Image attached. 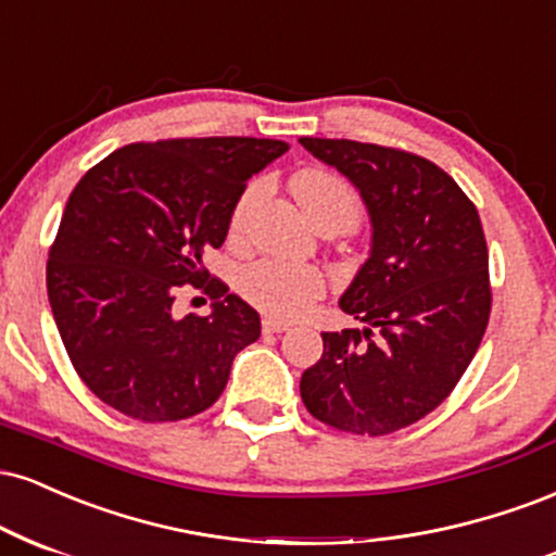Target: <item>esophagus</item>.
<instances>
[{"mask_svg":"<svg viewBox=\"0 0 556 556\" xmlns=\"http://www.w3.org/2000/svg\"><path fill=\"white\" fill-rule=\"evenodd\" d=\"M291 325L283 323V319H273V317H265L263 319V332H286Z\"/></svg>","mask_w":556,"mask_h":556,"instance_id":"1","label":"esophagus"}]
</instances>
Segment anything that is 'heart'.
<instances>
[{"label":"heart","mask_w":556,"mask_h":556,"mask_svg":"<svg viewBox=\"0 0 556 556\" xmlns=\"http://www.w3.org/2000/svg\"><path fill=\"white\" fill-rule=\"evenodd\" d=\"M257 185H252L241 194L237 211H233L231 228L237 231L241 224L247 202L254 198ZM293 194H296L302 211L309 220L336 215L345 228H351L362 215V202H358L356 189L343 181L341 176L328 172H302L293 179ZM239 293L247 302L267 312L273 317H299L309 309L312 304L323 296L325 276L323 270L309 263H296V260L263 257L244 265L239 273Z\"/></svg>","instance_id":"1"}]
</instances>
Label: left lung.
<instances>
[{
	"mask_svg": "<svg viewBox=\"0 0 556 556\" xmlns=\"http://www.w3.org/2000/svg\"><path fill=\"white\" fill-rule=\"evenodd\" d=\"M299 142L349 176L371 220L369 260L341 296L364 328L323 332L302 401L341 432L393 434L453 393L484 338L492 289L479 211L421 155L356 140Z\"/></svg>",
	"mask_w": 556,
	"mask_h": 556,
	"instance_id": "1",
	"label": "left lung"
}]
</instances>
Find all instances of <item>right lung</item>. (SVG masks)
<instances>
[{
	"label": "right lung",
	"instance_id": "add662e5",
	"mask_svg": "<svg viewBox=\"0 0 556 556\" xmlns=\"http://www.w3.org/2000/svg\"><path fill=\"white\" fill-rule=\"evenodd\" d=\"M289 146L257 137L132 142L72 189L49 250L46 289L72 367L96 397L137 421L211 408L231 362L260 338V315L202 267L226 241L252 174ZM185 282L214 299L176 318Z\"/></svg>",
	"mask_w": 556,
	"mask_h": 556
}]
</instances>
